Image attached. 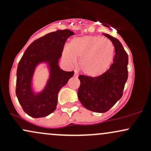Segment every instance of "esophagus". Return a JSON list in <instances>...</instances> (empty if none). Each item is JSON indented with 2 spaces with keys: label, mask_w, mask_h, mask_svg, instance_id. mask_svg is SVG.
<instances>
[{
  "label": "esophagus",
  "mask_w": 151,
  "mask_h": 151,
  "mask_svg": "<svg viewBox=\"0 0 151 151\" xmlns=\"http://www.w3.org/2000/svg\"><path fill=\"white\" fill-rule=\"evenodd\" d=\"M77 72H75V73H74V76H77Z\"/></svg>",
  "instance_id": "esophagus-1"
}]
</instances>
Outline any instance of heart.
I'll use <instances>...</instances> for the list:
<instances>
[{"label": "heart", "mask_w": 151, "mask_h": 151, "mask_svg": "<svg viewBox=\"0 0 151 151\" xmlns=\"http://www.w3.org/2000/svg\"><path fill=\"white\" fill-rule=\"evenodd\" d=\"M114 47L107 38L99 36H84L75 38L65 47L63 56L70 65L79 60V68L89 77H97L109 69L114 58Z\"/></svg>", "instance_id": "obj_1"}]
</instances>
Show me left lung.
Masks as SVG:
<instances>
[{
	"label": "left lung",
	"instance_id": "8db88e82",
	"mask_svg": "<svg viewBox=\"0 0 151 151\" xmlns=\"http://www.w3.org/2000/svg\"><path fill=\"white\" fill-rule=\"evenodd\" d=\"M104 35L114 46V63L106 72L98 77L79 76L80 86L78 98L86 109L97 113L108 111L122 97L128 79L127 53L119 40L109 34Z\"/></svg>",
	"mask_w": 151,
	"mask_h": 151
}]
</instances>
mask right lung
Segmentation results:
<instances>
[{
  "label": "right lung",
  "mask_w": 151,
  "mask_h": 151,
  "mask_svg": "<svg viewBox=\"0 0 151 151\" xmlns=\"http://www.w3.org/2000/svg\"><path fill=\"white\" fill-rule=\"evenodd\" d=\"M73 35L67 29L47 34L31 43L20 59L15 93L23 111L30 116L45 117L56 109L59 91L74 74L73 71L65 72L58 65L66 41ZM42 61L49 64L50 79L42 92L35 95L31 87L32 75L36 66Z\"/></svg>",
  "instance_id": "1"
}]
</instances>
